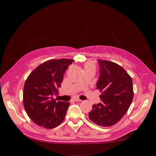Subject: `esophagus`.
Returning <instances> with one entry per match:
<instances>
[{
    "label": "esophagus",
    "mask_w": 156,
    "mask_h": 156,
    "mask_svg": "<svg viewBox=\"0 0 156 156\" xmlns=\"http://www.w3.org/2000/svg\"><path fill=\"white\" fill-rule=\"evenodd\" d=\"M73 101H76V102H80V101H82L81 100L78 99V98H74V99H73Z\"/></svg>",
    "instance_id": "obj_1"
}]
</instances>
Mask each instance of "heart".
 I'll return each mask as SVG.
<instances>
[{
	"label": "heart",
	"mask_w": 156,
	"mask_h": 156,
	"mask_svg": "<svg viewBox=\"0 0 156 156\" xmlns=\"http://www.w3.org/2000/svg\"><path fill=\"white\" fill-rule=\"evenodd\" d=\"M87 65H91V64H86V66H87Z\"/></svg>",
	"instance_id": "b5f03b06"
}]
</instances>
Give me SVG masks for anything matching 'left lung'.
<instances>
[{
  "label": "left lung",
  "instance_id": "8db88e82",
  "mask_svg": "<svg viewBox=\"0 0 156 156\" xmlns=\"http://www.w3.org/2000/svg\"><path fill=\"white\" fill-rule=\"evenodd\" d=\"M98 62L100 76L97 89L101 92V103L92 105L89 118L100 126H112L123 117L132 103L133 81L119 64L106 60L98 59Z\"/></svg>",
  "mask_w": 156,
  "mask_h": 156
}]
</instances>
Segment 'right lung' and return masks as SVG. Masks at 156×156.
<instances>
[{
	"label": "right lung",
	"instance_id": "right-lung-1",
	"mask_svg": "<svg viewBox=\"0 0 156 156\" xmlns=\"http://www.w3.org/2000/svg\"><path fill=\"white\" fill-rule=\"evenodd\" d=\"M74 60L68 58L46 61L34 69L23 88L24 108L34 122L46 129L55 128L63 122L69 102H56L64 72Z\"/></svg>",
	"mask_w": 156,
	"mask_h": 156
}]
</instances>
